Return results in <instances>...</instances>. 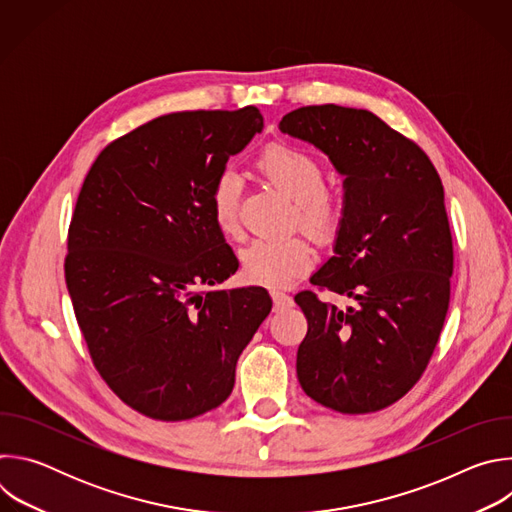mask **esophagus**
I'll list each match as a JSON object with an SVG mask.
<instances>
[{
	"mask_svg": "<svg viewBox=\"0 0 512 512\" xmlns=\"http://www.w3.org/2000/svg\"><path fill=\"white\" fill-rule=\"evenodd\" d=\"M271 300H273L275 310H283V308L294 306V298L285 294V291H279V289H271Z\"/></svg>",
	"mask_w": 512,
	"mask_h": 512,
	"instance_id": "34e87169",
	"label": "esophagus"
}]
</instances>
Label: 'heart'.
<instances>
[{"label":"heart","instance_id":"b5f03b06","mask_svg":"<svg viewBox=\"0 0 512 512\" xmlns=\"http://www.w3.org/2000/svg\"><path fill=\"white\" fill-rule=\"evenodd\" d=\"M257 172L296 202L294 221L314 239L328 243L342 223V206L326 188L322 164L308 152L273 141L257 156ZM210 214L218 231L237 237L241 231V180L233 172L218 174L208 192ZM314 249L304 237L255 239L241 253L243 273L261 285H287L314 265Z\"/></svg>","mask_w":512,"mask_h":512}]
</instances>
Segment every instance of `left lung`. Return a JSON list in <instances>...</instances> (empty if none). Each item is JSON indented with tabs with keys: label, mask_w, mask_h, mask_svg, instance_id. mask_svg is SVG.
<instances>
[{
	"label": "left lung",
	"mask_w": 512,
	"mask_h": 512,
	"mask_svg": "<svg viewBox=\"0 0 512 512\" xmlns=\"http://www.w3.org/2000/svg\"><path fill=\"white\" fill-rule=\"evenodd\" d=\"M279 129L320 148L344 174V212L330 257L294 298L308 320L298 379L346 415L381 411L425 373L450 308L454 243L442 178L429 156L367 109L310 105Z\"/></svg>",
	"instance_id": "obj_1"
}]
</instances>
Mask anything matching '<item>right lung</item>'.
<instances>
[{
  "label": "right lung",
  "instance_id": "right-lung-1",
  "mask_svg": "<svg viewBox=\"0 0 512 512\" xmlns=\"http://www.w3.org/2000/svg\"><path fill=\"white\" fill-rule=\"evenodd\" d=\"M261 127L253 105L162 115L113 139L83 182L66 287L95 369L145 417L184 421L221 405L271 312L263 287L202 289L239 269L208 192Z\"/></svg>",
  "mask_w": 512,
  "mask_h": 512
}]
</instances>
